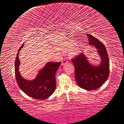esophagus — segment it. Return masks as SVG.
<instances>
[{"instance_id":"34e87169","label":"esophagus","mask_w":124,"mask_h":124,"mask_svg":"<svg viewBox=\"0 0 124 124\" xmlns=\"http://www.w3.org/2000/svg\"><path fill=\"white\" fill-rule=\"evenodd\" d=\"M68 63V61H66V60H63L62 61V65H64L65 64H66Z\"/></svg>"}]
</instances>
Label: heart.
I'll return each instance as SVG.
<instances>
[{"mask_svg": "<svg viewBox=\"0 0 124 124\" xmlns=\"http://www.w3.org/2000/svg\"><path fill=\"white\" fill-rule=\"evenodd\" d=\"M65 50L67 51L68 55L70 58H74L77 56L81 53V45L77 44L74 41H68L63 45Z\"/></svg>", "mask_w": 124, "mask_h": 124, "instance_id": "1", "label": "heart"}]
</instances>
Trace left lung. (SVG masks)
<instances>
[{"label":"left lung","instance_id":"1","mask_svg":"<svg viewBox=\"0 0 124 124\" xmlns=\"http://www.w3.org/2000/svg\"><path fill=\"white\" fill-rule=\"evenodd\" d=\"M89 44L96 48L101 58V63L93 65L87 58L81 53L71 60L75 67V78L79 86L86 90L91 91L98 89L108 78L110 64L106 48L101 43L90 34H87Z\"/></svg>","mask_w":124,"mask_h":124}]
</instances>
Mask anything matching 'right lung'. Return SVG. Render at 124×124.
Instances as JSON below:
<instances>
[{
	"label": "right lung",
	"mask_w": 124,
	"mask_h": 124,
	"mask_svg": "<svg viewBox=\"0 0 124 124\" xmlns=\"http://www.w3.org/2000/svg\"><path fill=\"white\" fill-rule=\"evenodd\" d=\"M19 48L15 61V74L17 85L23 92L35 99L44 100L54 93L56 87L55 73L61 62H48L33 80H27L23 78L19 71L20 61L19 53L23 47Z\"/></svg>",
	"instance_id": "add662e5"
}]
</instances>
